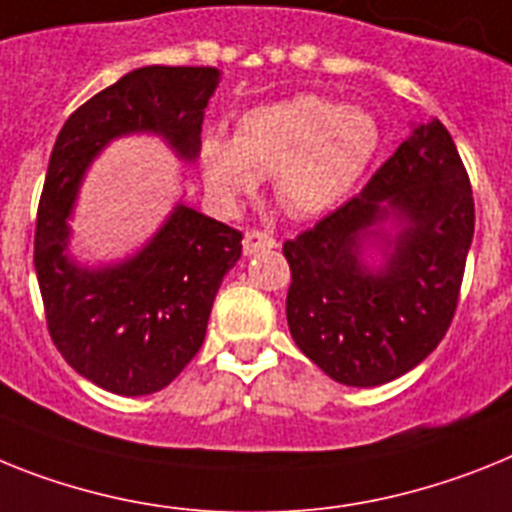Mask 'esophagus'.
<instances>
[{
	"label": "esophagus",
	"mask_w": 512,
	"mask_h": 512,
	"mask_svg": "<svg viewBox=\"0 0 512 512\" xmlns=\"http://www.w3.org/2000/svg\"><path fill=\"white\" fill-rule=\"evenodd\" d=\"M244 255H255V252H263V249H273L276 247V239L268 234V231L260 229H249L244 234Z\"/></svg>",
	"instance_id": "34e87169"
}]
</instances>
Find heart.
<instances>
[{
  "instance_id": "1",
  "label": "heart",
  "mask_w": 512,
  "mask_h": 512,
  "mask_svg": "<svg viewBox=\"0 0 512 512\" xmlns=\"http://www.w3.org/2000/svg\"><path fill=\"white\" fill-rule=\"evenodd\" d=\"M377 148L380 127L372 114L322 96H296L247 111L234 137L205 132L197 156L205 187L223 208H234L263 176H273L283 208L312 216L362 179Z\"/></svg>"
}]
</instances>
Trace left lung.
<instances>
[{
  "label": "left lung",
  "instance_id": "left-lung-1",
  "mask_svg": "<svg viewBox=\"0 0 512 512\" xmlns=\"http://www.w3.org/2000/svg\"><path fill=\"white\" fill-rule=\"evenodd\" d=\"M410 226L389 265L358 260L368 226ZM474 239V192L453 137L432 119L414 127L359 195L283 242L291 338L328 377L372 388L424 362L445 338Z\"/></svg>",
  "mask_w": 512,
  "mask_h": 512
}]
</instances>
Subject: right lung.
Masks as SVG:
<instances>
[{
  "label": "right lung",
  "mask_w": 512,
  "mask_h": 512,
  "mask_svg": "<svg viewBox=\"0 0 512 512\" xmlns=\"http://www.w3.org/2000/svg\"><path fill=\"white\" fill-rule=\"evenodd\" d=\"M216 85V67L132 70L72 111L51 150L33 242L46 328L64 362L109 393H156L192 362L242 231L179 205L130 263L83 270L64 257L77 184L90 158L127 132H158L195 158Z\"/></svg>",
  "instance_id": "add662e5"
}]
</instances>
